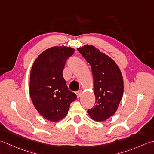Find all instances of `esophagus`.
<instances>
[{"label": "esophagus", "instance_id": "1", "mask_svg": "<svg viewBox=\"0 0 154 154\" xmlns=\"http://www.w3.org/2000/svg\"><path fill=\"white\" fill-rule=\"evenodd\" d=\"M76 94L77 98H79V97L82 95V91L81 90H78V91H77V92H76Z\"/></svg>", "mask_w": 154, "mask_h": 154}]
</instances>
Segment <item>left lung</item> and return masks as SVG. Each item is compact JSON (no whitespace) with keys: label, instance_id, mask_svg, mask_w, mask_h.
Instances as JSON below:
<instances>
[{"label":"left lung","instance_id":"8db88e82","mask_svg":"<svg viewBox=\"0 0 154 154\" xmlns=\"http://www.w3.org/2000/svg\"><path fill=\"white\" fill-rule=\"evenodd\" d=\"M78 51L90 65L93 75L96 104L87 112L93 120L103 122L117 111L123 96L120 69L114 60L95 46L86 45Z\"/></svg>","mask_w":154,"mask_h":154}]
</instances>
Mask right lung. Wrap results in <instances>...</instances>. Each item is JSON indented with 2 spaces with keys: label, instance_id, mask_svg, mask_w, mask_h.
<instances>
[{
  "label": "right lung",
  "instance_id": "right-lung-1",
  "mask_svg": "<svg viewBox=\"0 0 154 154\" xmlns=\"http://www.w3.org/2000/svg\"><path fill=\"white\" fill-rule=\"evenodd\" d=\"M74 52L70 47H51L38 56L30 70L31 100L38 112L49 121L64 118L70 103L76 100L62 76L66 62Z\"/></svg>",
  "mask_w": 154,
  "mask_h": 154
}]
</instances>
